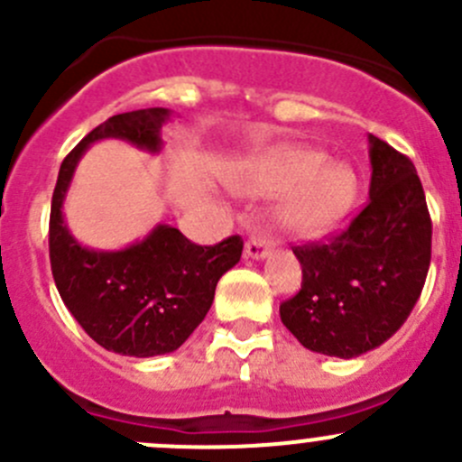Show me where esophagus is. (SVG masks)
<instances>
[{
    "instance_id": "esophagus-1",
    "label": "esophagus",
    "mask_w": 462,
    "mask_h": 462,
    "mask_svg": "<svg viewBox=\"0 0 462 462\" xmlns=\"http://www.w3.org/2000/svg\"><path fill=\"white\" fill-rule=\"evenodd\" d=\"M245 257L248 259H265L270 254V241L265 236L254 235L245 241Z\"/></svg>"
}]
</instances>
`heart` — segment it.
Listing matches in <instances>:
<instances>
[{
    "label": "heart",
    "mask_w": 462,
    "mask_h": 462,
    "mask_svg": "<svg viewBox=\"0 0 462 462\" xmlns=\"http://www.w3.org/2000/svg\"><path fill=\"white\" fill-rule=\"evenodd\" d=\"M232 188L254 199L279 197L274 223L300 241L337 230L353 212L360 180L346 162L309 147H279L259 153L236 170Z\"/></svg>",
    "instance_id": "1"
}]
</instances>
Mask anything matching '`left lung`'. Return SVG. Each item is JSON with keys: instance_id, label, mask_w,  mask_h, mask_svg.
<instances>
[{"instance_id": "1", "label": "left lung", "mask_w": 462, "mask_h": 462, "mask_svg": "<svg viewBox=\"0 0 462 462\" xmlns=\"http://www.w3.org/2000/svg\"><path fill=\"white\" fill-rule=\"evenodd\" d=\"M369 201L348 230L295 248L301 291L279 306L283 326L321 356L360 357L409 318L431 261V218L416 167L369 134Z\"/></svg>"}]
</instances>
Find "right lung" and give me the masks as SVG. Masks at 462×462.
Wrapping results in <instances>:
<instances>
[{"instance_id":"1","label":"right lung","mask_w":462,"mask_h":462,"mask_svg":"<svg viewBox=\"0 0 462 462\" xmlns=\"http://www.w3.org/2000/svg\"><path fill=\"white\" fill-rule=\"evenodd\" d=\"M170 116L165 106H152L105 120L64 158L51 203V270L64 306L93 342L129 357L174 353L205 319L218 279L239 263L244 250L236 235L197 245L165 223L120 250L88 248L69 230L64 199L87 149L118 138L161 153V129Z\"/></svg>"}]
</instances>
